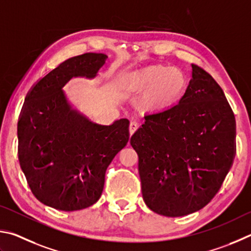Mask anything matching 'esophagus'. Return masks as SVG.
I'll use <instances>...</instances> for the list:
<instances>
[{
	"instance_id": "1",
	"label": "esophagus",
	"mask_w": 251,
	"mask_h": 251,
	"mask_svg": "<svg viewBox=\"0 0 251 251\" xmlns=\"http://www.w3.org/2000/svg\"><path fill=\"white\" fill-rule=\"evenodd\" d=\"M138 128H139V123L137 122V121H131L130 122V126H129V130H130V134L132 135L135 131L138 130Z\"/></svg>"
}]
</instances>
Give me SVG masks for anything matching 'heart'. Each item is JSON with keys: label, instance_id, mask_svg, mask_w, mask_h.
Wrapping results in <instances>:
<instances>
[{"label": "heart", "instance_id": "obj_1", "mask_svg": "<svg viewBox=\"0 0 251 251\" xmlns=\"http://www.w3.org/2000/svg\"><path fill=\"white\" fill-rule=\"evenodd\" d=\"M128 86L133 91L148 90L142 98L144 108L163 111L182 98L187 87V78L177 68L152 65L130 75Z\"/></svg>", "mask_w": 251, "mask_h": 251}]
</instances>
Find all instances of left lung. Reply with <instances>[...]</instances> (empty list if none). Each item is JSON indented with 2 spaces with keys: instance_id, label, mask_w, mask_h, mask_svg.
<instances>
[{
  "instance_id": "1",
  "label": "left lung",
  "mask_w": 251,
  "mask_h": 251,
  "mask_svg": "<svg viewBox=\"0 0 251 251\" xmlns=\"http://www.w3.org/2000/svg\"><path fill=\"white\" fill-rule=\"evenodd\" d=\"M131 137L149 208L179 217L205 207L234 161L236 122L222 88L192 64V79L177 104L147 114Z\"/></svg>"
}]
</instances>
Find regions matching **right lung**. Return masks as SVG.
<instances>
[{
    "mask_svg": "<svg viewBox=\"0 0 251 251\" xmlns=\"http://www.w3.org/2000/svg\"><path fill=\"white\" fill-rule=\"evenodd\" d=\"M108 58L86 52L72 57L35 83L25 98L17 135L19 159L35 197L73 212L100 199L104 174L129 141V121L101 126L72 108L61 88L73 77L94 78Z\"/></svg>",
    "mask_w": 251,
    "mask_h": 251,
    "instance_id": "right-lung-1",
    "label": "right lung"
}]
</instances>
